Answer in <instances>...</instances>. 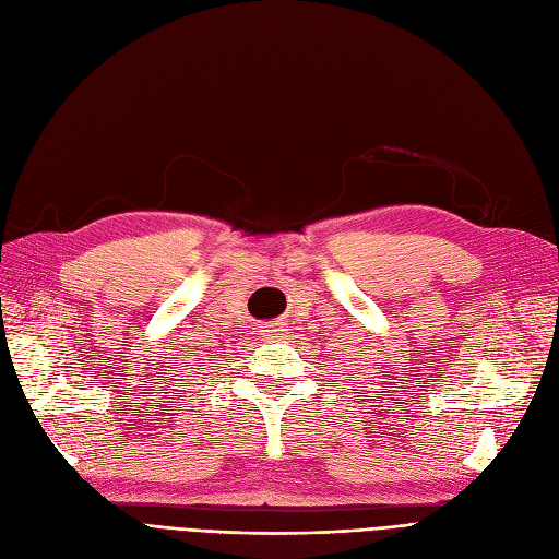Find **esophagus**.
Here are the masks:
<instances>
[{
  "instance_id": "obj_1",
  "label": "esophagus",
  "mask_w": 559,
  "mask_h": 559,
  "mask_svg": "<svg viewBox=\"0 0 559 559\" xmlns=\"http://www.w3.org/2000/svg\"><path fill=\"white\" fill-rule=\"evenodd\" d=\"M282 324H277V321H265V324H261L259 333L263 337H267V341H273V337H282Z\"/></svg>"
}]
</instances>
